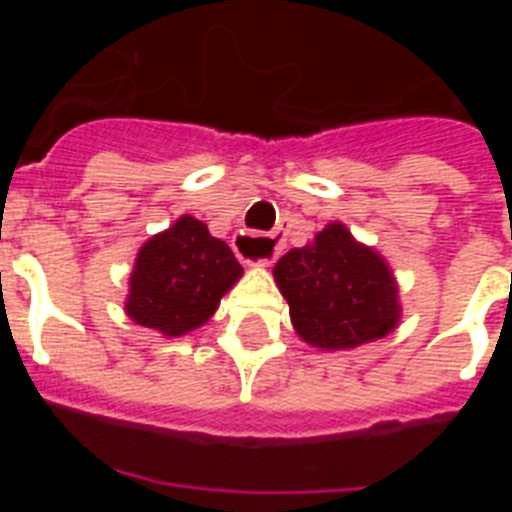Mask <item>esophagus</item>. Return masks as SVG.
I'll use <instances>...</instances> for the list:
<instances>
[{
  "instance_id": "1",
  "label": "esophagus",
  "mask_w": 512,
  "mask_h": 512,
  "mask_svg": "<svg viewBox=\"0 0 512 512\" xmlns=\"http://www.w3.org/2000/svg\"><path fill=\"white\" fill-rule=\"evenodd\" d=\"M233 248H235V253H238V256H241V259H246V261H251V259H248V253H251V251H266L269 256L259 259L256 264L269 266L271 261L277 259L279 251H282V235H279V233L261 235V233H246V230H241V233L235 235Z\"/></svg>"
}]
</instances>
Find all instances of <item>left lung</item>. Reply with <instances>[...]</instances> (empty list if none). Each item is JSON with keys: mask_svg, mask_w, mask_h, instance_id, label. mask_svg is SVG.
Wrapping results in <instances>:
<instances>
[{"mask_svg": "<svg viewBox=\"0 0 512 512\" xmlns=\"http://www.w3.org/2000/svg\"><path fill=\"white\" fill-rule=\"evenodd\" d=\"M297 336L320 351H351L400 325V284L382 253L333 220L274 266Z\"/></svg>", "mask_w": 512, "mask_h": 512, "instance_id": "obj_1", "label": "left lung"}]
</instances>
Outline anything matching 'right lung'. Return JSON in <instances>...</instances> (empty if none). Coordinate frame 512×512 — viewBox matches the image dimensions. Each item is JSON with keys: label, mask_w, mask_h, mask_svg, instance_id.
<instances>
[{"label": "right lung", "mask_w": 512, "mask_h": 512, "mask_svg": "<svg viewBox=\"0 0 512 512\" xmlns=\"http://www.w3.org/2000/svg\"><path fill=\"white\" fill-rule=\"evenodd\" d=\"M243 277L225 241L192 215L151 235L128 279L125 315L164 338L187 336L215 315L225 292Z\"/></svg>", "instance_id": "right-lung-1"}]
</instances>
